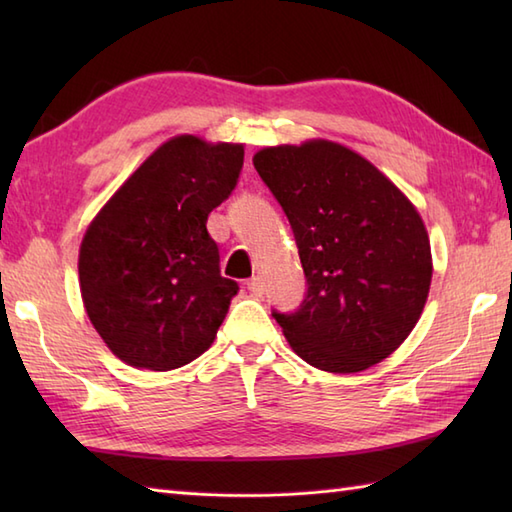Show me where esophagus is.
<instances>
[{
	"mask_svg": "<svg viewBox=\"0 0 512 512\" xmlns=\"http://www.w3.org/2000/svg\"><path fill=\"white\" fill-rule=\"evenodd\" d=\"M246 288L250 290V295L253 297H262L264 295V279L262 277H250L248 281H246Z\"/></svg>",
	"mask_w": 512,
	"mask_h": 512,
	"instance_id": "1",
	"label": "esophagus"
}]
</instances>
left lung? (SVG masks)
<instances>
[{
    "label": "left lung",
    "mask_w": 512,
    "mask_h": 512,
    "mask_svg": "<svg viewBox=\"0 0 512 512\" xmlns=\"http://www.w3.org/2000/svg\"><path fill=\"white\" fill-rule=\"evenodd\" d=\"M253 165L288 217L306 275L299 308L273 310L290 347L334 374L380 363L429 295L431 246L416 206L372 162L328 140L268 147Z\"/></svg>",
    "instance_id": "left-lung-1"
}]
</instances>
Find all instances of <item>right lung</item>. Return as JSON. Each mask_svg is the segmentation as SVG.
Segmentation results:
<instances>
[{
  "label": "right lung",
  "mask_w": 512,
  "mask_h": 512,
  "mask_svg": "<svg viewBox=\"0 0 512 512\" xmlns=\"http://www.w3.org/2000/svg\"><path fill=\"white\" fill-rule=\"evenodd\" d=\"M242 165V145L176 136L94 217L79 253L81 297L121 361L167 372L211 347L239 286L222 277L206 220Z\"/></svg>",
  "instance_id": "obj_1"
}]
</instances>
